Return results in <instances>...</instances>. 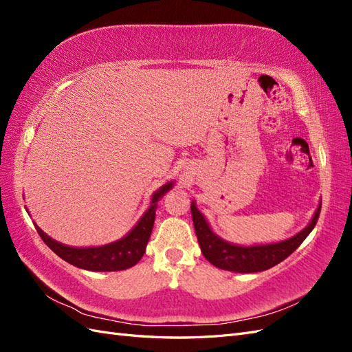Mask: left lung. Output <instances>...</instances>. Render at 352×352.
<instances>
[{"label": "left lung", "instance_id": "1", "mask_svg": "<svg viewBox=\"0 0 352 352\" xmlns=\"http://www.w3.org/2000/svg\"><path fill=\"white\" fill-rule=\"evenodd\" d=\"M320 210L322 202L318 204V208L313 220L310 221V225L289 239L278 243L255 245V247H238V245H232L220 239L216 233H212L208 223L206 221L204 216L197 210L194 202L190 206V212H192L194 228L201 247V252L216 267L236 273H257L267 270L289 257L314 229L318 216H320Z\"/></svg>", "mask_w": 352, "mask_h": 352}]
</instances>
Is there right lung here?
<instances>
[{"mask_svg":"<svg viewBox=\"0 0 352 352\" xmlns=\"http://www.w3.org/2000/svg\"><path fill=\"white\" fill-rule=\"evenodd\" d=\"M173 186V184H166L162 189L157 190L151 199V207L146 210L142 219L138 221V225L127 233L120 241L104 245L98 248H72L67 245H63L45 235L38 226L36 232L41 239L54 251L60 258L76 265L79 269L91 270V272H119L126 270L135 265L142 258L148 239L151 236L154 220H155V208L157 201L162 198L167 190Z\"/></svg>","mask_w":352,"mask_h":352,"instance_id":"1","label":"right lung"}]
</instances>
